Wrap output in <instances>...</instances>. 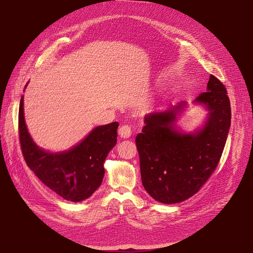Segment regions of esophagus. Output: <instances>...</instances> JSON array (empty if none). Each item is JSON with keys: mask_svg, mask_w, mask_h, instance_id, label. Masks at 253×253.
<instances>
[{"mask_svg": "<svg viewBox=\"0 0 253 253\" xmlns=\"http://www.w3.org/2000/svg\"><path fill=\"white\" fill-rule=\"evenodd\" d=\"M132 134V130H131V127L129 125H123L119 128V135L124 138V139H127L131 136Z\"/></svg>", "mask_w": 253, "mask_h": 253, "instance_id": "obj_1", "label": "esophagus"}]
</instances>
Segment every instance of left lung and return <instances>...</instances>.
<instances>
[{
	"label": "left lung",
	"mask_w": 253,
	"mask_h": 253,
	"mask_svg": "<svg viewBox=\"0 0 253 253\" xmlns=\"http://www.w3.org/2000/svg\"><path fill=\"white\" fill-rule=\"evenodd\" d=\"M205 105L204 127L192 134L177 131L174 122L186 103L145 116L136 136L142 184L155 200L171 204L194 195L207 181L221 158L231 122L225 86L210 75L206 92L195 101Z\"/></svg>",
	"instance_id": "left-lung-1"
}]
</instances>
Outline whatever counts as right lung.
I'll return each mask as SVG.
<instances>
[{"mask_svg":"<svg viewBox=\"0 0 253 253\" xmlns=\"http://www.w3.org/2000/svg\"><path fill=\"white\" fill-rule=\"evenodd\" d=\"M23 98L19 108V139L27 165L46 186L64 199L73 202L87 199L102 183L104 161L117 142L118 122L96 127L68 151L46 152L36 145L28 132Z\"/></svg>","mask_w":253,"mask_h":253,"instance_id":"obj_1","label":"right lung"}]
</instances>
